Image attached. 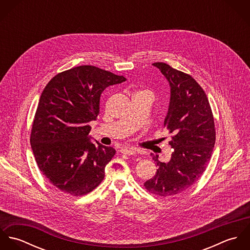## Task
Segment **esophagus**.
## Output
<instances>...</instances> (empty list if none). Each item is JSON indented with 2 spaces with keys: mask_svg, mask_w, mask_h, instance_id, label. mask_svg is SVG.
I'll list each match as a JSON object with an SVG mask.
<instances>
[{
  "mask_svg": "<svg viewBox=\"0 0 250 250\" xmlns=\"http://www.w3.org/2000/svg\"><path fill=\"white\" fill-rule=\"evenodd\" d=\"M120 152L125 155H135V154H137V149L136 148H122L120 150Z\"/></svg>",
  "mask_w": 250,
  "mask_h": 250,
  "instance_id": "obj_1",
  "label": "esophagus"
}]
</instances>
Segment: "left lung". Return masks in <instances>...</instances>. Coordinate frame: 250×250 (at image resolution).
I'll list each match as a JSON object with an SVG mask.
<instances>
[{
	"instance_id": "obj_1",
	"label": "left lung",
	"mask_w": 250,
	"mask_h": 250,
	"mask_svg": "<svg viewBox=\"0 0 250 250\" xmlns=\"http://www.w3.org/2000/svg\"><path fill=\"white\" fill-rule=\"evenodd\" d=\"M170 85V102L164 126L171 134V159L163 163L157 157L158 169L144 183L156 195L174 196L189 188L206 170L214 142V116L203 88L188 74L165 62H155Z\"/></svg>"
}]
</instances>
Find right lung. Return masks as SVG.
<instances>
[{
    "label": "right lung",
    "instance_id": "right-lung-1",
    "mask_svg": "<svg viewBox=\"0 0 250 250\" xmlns=\"http://www.w3.org/2000/svg\"><path fill=\"white\" fill-rule=\"evenodd\" d=\"M125 81L96 66L81 65L57 74L42 91L31 144L40 171L61 191L84 195L103 181L115 150L90 142L88 122L99 114L102 92Z\"/></svg>",
    "mask_w": 250,
    "mask_h": 250
}]
</instances>
